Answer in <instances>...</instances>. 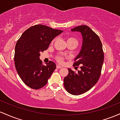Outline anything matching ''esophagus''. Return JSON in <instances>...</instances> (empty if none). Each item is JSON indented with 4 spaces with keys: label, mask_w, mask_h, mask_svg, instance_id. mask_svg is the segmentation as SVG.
Instances as JSON below:
<instances>
[{
    "label": "esophagus",
    "mask_w": 120,
    "mask_h": 120,
    "mask_svg": "<svg viewBox=\"0 0 120 120\" xmlns=\"http://www.w3.org/2000/svg\"><path fill=\"white\" fill-rule=\"evenodd\" d=\"M62 66H60V65H56V68H62Z\"/></svg>",
    "instance_id": "esophagus-1"
}]
</instances>
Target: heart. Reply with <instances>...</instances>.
<instances>
[{
    "mask_svg": "<svg viewBox=\"0 0 120 120\" xmlns=\"http://www.w3.org/2000/svg\"><path fill=\"white\" fill-rule=\"evenodd\" d=\"M67 43H74L75 45H78V40H76V38H75V37H69L66 39ZM54 41V40H53L52 41V43H53ZM67 58V56H64V55H58L56 56V60L59 64H63L64 60Z\"/></svg>",
    "mask_w": 120,
    "mask_h": 120,
    "instance_id": "1",
    "label": "heart"
}]
</instances>
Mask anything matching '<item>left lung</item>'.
Instances as JSON below:
<instances>
[{
	"instance_id": "obj_1",
	"label": "left lung",
	"mask_w": 120,
	"mask_h": 120,
	"mask_svg": "<svg viewBox=\"0 0 120 120\" xmlns=\"http://www.w3.org/2000/svg\"><path fill=\"white\" fill-rule=\"evenodd\" d=\"M82 33L83 44L73 66H79L78 72L68 68L64 78V87L70 94L79 95L89 91L98 82L104 62V52L101 40L89 26L80 25L71 29Z\"/></svg>"
}]
</instances>
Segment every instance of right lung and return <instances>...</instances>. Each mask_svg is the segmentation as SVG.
<instances>
[{"label": "right lung", "mask_w": 120, "mask_h": 120, "mask_svg": "<svg viewBox=\"0 0 120 120\" xmlns=\"http://www.w3.org/2000/svg\"><path fill=\"white\" fill-rule=\"evenodd\" d=\"M62 30L38 24L26 29L15 46V68L21 80L32 89L38 90L47 84L56 68L53 62L42 64L40 53L48 48L55 37Z\"/></svg>", "instance_id": "1"}]
</instances>
